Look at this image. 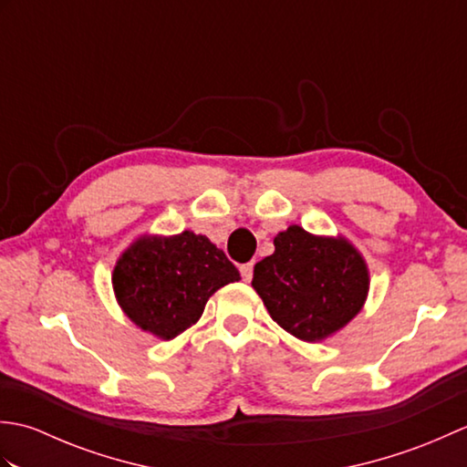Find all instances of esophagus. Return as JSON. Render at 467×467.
<instances>
[{
	"instance_id": "34e87169",
	"label": "esophagus",
	"mask_w": 467,
	"mask_h": 467,
	"mask_svg": "<svg viewBox=\"0 0 467 467\" xmlns=\"http://www.w3.org/2000/svg\"><path fill=\"white\" fill-rule=\"evenodd\" d=\"M241 276H243L244 283H251V279H253V263H246V265L241 266Z\"/></svg>"
}]
</instances>
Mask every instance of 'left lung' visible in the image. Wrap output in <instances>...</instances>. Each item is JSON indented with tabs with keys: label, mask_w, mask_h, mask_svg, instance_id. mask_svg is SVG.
<instances>
[{
	"label": "left lung",
	"mask_w": 467,
	"mask_h": 467,
	"mask_svg": "<svg viewBox=\"0 0 467 467\" xmlns=\"http://www.w3.org/2000/svg\"><path fill=\"white\" fill-rule=\"evenodd\" d=\"M275 253L254 265L253 289L286 333L319 343L355 319L369 293V269L345 236H319L291 224Z\"/></svg>",
	"instance_id": "obj_1"
}]
</instances>
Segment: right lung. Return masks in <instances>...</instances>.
Segmentation results:
<instances>
[{
    "instance_id": "add662e5",
    "label": "right lung",
    "mask_w": 467,
    "mask_h": 467,
    "mask_svg": "<svg viewBox=\"0 0 467 467\" xmlns=\"http://www.w3.org/2000/svg\"><path fill=\"white\" fill-rule=\"evenodd\" d=\"M236 266L204 234H142L116 261V301L138 329L171 341L192 327L221 286L239 281Z\"/></svg>"
}]
</instances>
